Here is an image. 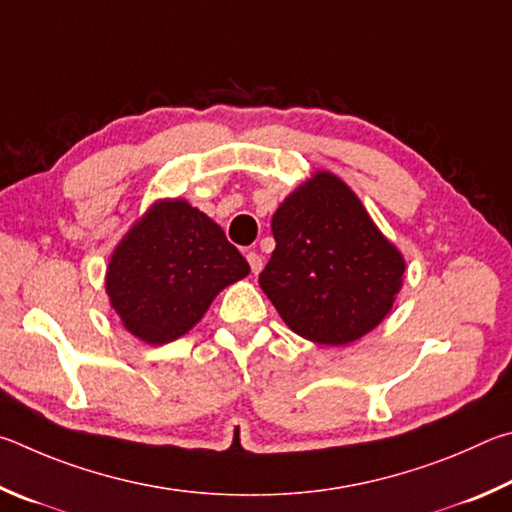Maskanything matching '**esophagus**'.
<instances>
[{
  "label": "esophagus",
  "mask_w": 512,
  "mask_h": 512,
  "mask_svg": "<svg viewBox=\"0 0 512 512\" xmlns=\"http://www.w3.org/2000/svg\"><path fill=\"white\" fill-rule=\"evenodd\" d=\"M247 261H249V267H251V272H254V274L261 272L263 265H265V263H263V256L258 254V251H249Z\"/></svg>",
  "instance_id": "esophagus-1"
}]
</instances>
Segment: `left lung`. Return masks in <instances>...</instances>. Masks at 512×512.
I'll return each instance as SVG.
<instances>
[{
    "label": "left lung",
    "instance_id": "left-lung-1",
    "mask_svg": "<svg viewBox=\"0 0 512 512\" xmlns=\"http://www.w3.org/2000/svg\"><path fill=\"white\" fill-rule=\"evenodd\" d=\"M272 233L276 249L258 283L294 333L346 346L389 315L405 256L342 177L312 173L279 204Z\"/></svg>",
    "mask_w": 512,
    "mask_h": 512
}]
</instances>
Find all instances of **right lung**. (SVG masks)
I'll return each instance as SVG.
<instances>
[{
	"mask_svg": "<svg viewBox=\"0 0 512 512\" xmlns=\"http://www.w3.org/2000/svg\"><path fill=\"white\" fill-rule=\"evenodd\" d=\"M249 263L220 224L182 197L148 206L114 247L105 292L123 328L161 346L186 335Z\"/></svg>",
	"mask_w": 512,
	"mask_h": 512,
	"instance_id": "1",
	"label": "right lung"
}]
</instances>
